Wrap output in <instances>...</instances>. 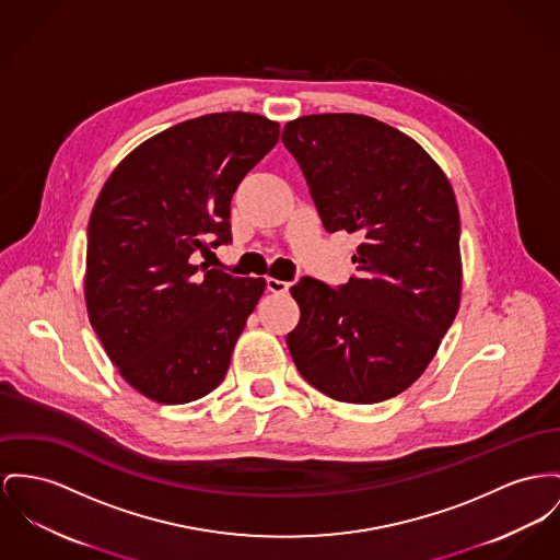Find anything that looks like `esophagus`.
Here are the masks:
<instances>
[{
  "instance_id": "obj_1",
  "label": "esophagus",
  "mask_w": 560,
  "mask_h": 560,
  "mask_svg": "<svg viewBox=\"0 0 560 560\" xmlns=\"http://www.w3.org/2000/svg\"><path fill=\"white\" fill-rule=\"evenodd\" d=\"M267 291L276 293V295H284V293H289V282L278 280V278H267Z\"/></svg>"
}]
</instances>
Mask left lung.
Listing matches in <instances>:
<instances>
[{"label": "left lung", "instance_id": "obj_1", "mask_svg": "<svg viewBox=\"0 0 560 560\" xmlns=\"http://www.w3.org/2000/svg\"><path fill=\"white\" fill-rule=\"evenodd\" d=\"M282 142L329 233H361L357 278L291 289L299 373L341 404L390 399L429 368L463 287L460 217L444 170L404 131L365 114H307Z\"/></svg>", "mask_w": 560, "mask_h": 560}]
</instances>
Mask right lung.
<instances>
[{
	"mask_svg": "<svg viewBox=\"0 0 560 560\" xmlns=\"http://www.w3.org/2000/svg\"><path fill=\"white\" fill-rule=\"evenodd\" d=\"M278 136L280 125L261 114L178 122L131 150L93 206L89 320L122 380L150 401L201 399L226 375L267 282L199 267L190 255L210 235L212 246L231 240V197Z\"/></svg>",
	"mask_w": 560,
	"mask_h": 560,
	"instance_id": "obj_1",
	"label": "right lung"
}]
</instances>
